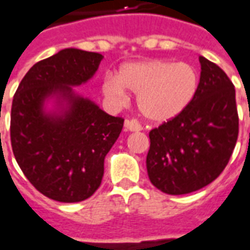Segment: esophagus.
I'll return each mask as SVG.
<instances>
[{
	"label": "esophagus",
	"instance_id": "1",
	"mask_svg": "<svg viewBox=\"0 0 250 250\" xmlns=\"http://www.w3.org/2000/svg\"><path fill=\"white\" fill-rule=\"evenodd\" d=\"M125 127L127 131H141L142 130V125L141 123L135 119H130V120H125Z\"/></svg>",
	"mask_w": 250,
	"mask_h": 250
}]
</instances>
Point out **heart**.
Here are the masks:
<instances>
[{"label": "heart", "instance_id": "1", "mask_svg": "<svg viewBox=\"0 0 250 250\" xmlns=\"http://www.w3.org/2000/svg\"><path fill=\"white\" fill-rule=\"evenodd\" d=\"M198 85V71L188 62L147 60L122 65L116 77L105 75L102 92L111 102L123 103L128 89L138 95V107L145 118L163 123L191 103Z\"/></svg>", "mask_w": 250, "mask_h": 250}]
</instances>
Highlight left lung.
<instances>
[{"mask_svg":"<svg viewBox=\"0 0 250 250\" xmlns=\"http://www.w3.org/2000/svg\"><path fill=\"white\" fill-rule=\"evenodd\" d=\"M199 62V85L191 103L148 134V178L171 195L211 184L226 167L238 136L233 83L214 62L202 56Z\"/></svg>","mask_w":250,"mask_h":250,"instance_id":"1","label":"left lung"}]
</instances>
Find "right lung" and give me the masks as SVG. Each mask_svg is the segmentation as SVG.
Wrapping results in <instances>:
<instances>
[{"label": "right lung", "mask_w": 250, "mask_h": 250, "mask_svg": "<svg viewBox=\"0 0 250 250\" xmlns=\"http://www.w3.org/2000/svg\"><path fill=\"white\" fill-rule=\"evenodd\" d=\"M100 53L75 48L36 62L14 93L10 142L24 175L41 194L59 202H80L99 188L104 158L119 138L125 119L111 116L72 85L85 83L98 71ZM57 94L68 108L46 115L43 100Z\"/></svg>", "instance_id": "1"}]
</instances>
